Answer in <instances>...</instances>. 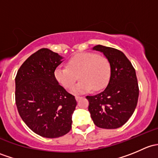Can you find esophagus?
<instances>
[{
  "label": "esophagus",
  "mask_w": 158,
  "mask_h": 158,
  "mask_svg": "<svg viewBox=\"0 0 158 158\" xmlns=\"http://www.w3.org/2000/svg\"><path fill=\"white\" fill-rule=\"evenodd\" d=\"M81 98H82V97H80V96H76V101H79V100Z\"/></svg>",
  "instance_id": "esophagus-1"
}]
</instances>
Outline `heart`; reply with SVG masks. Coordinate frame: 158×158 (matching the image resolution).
<instances>
[{
    "mask_svg": "<svg viewBox=\"0 0 158 158\" xmlns=\"http://www.w3.org/2000/svg\"><path fill=\"white\" fill-rule=\"evenodd\" d=\"M111 67L106 57L95 52L76 54L66 62V67H57L54 71L56 80L64 88L70 89L78 79L81 80L73 87V93H84L91 90L102 89L110 78Z\"/></svg>",
    "mask_w": 158,
    "mask_h": 158,
    "instance_id": "heart-1",
    "label": "heart"
}]
</instances>
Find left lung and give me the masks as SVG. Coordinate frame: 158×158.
I'll use <instances>...</instances> for the list:
<instances>
[{
    "instance_id": "1",
    "label": "left lung",
    "mask_w": 158,
    "mask_h": 158,
    "mask_svg": "<svg viewBox=\"0 0 158 158\" xmlns=\"http://www.w3.org/2000/svg\"><path fill=\"white\" fill-rule=\"evenodd\" d=\"M93 49L103 52L108 59L111 76L102 92L86 96L91 118L98 128H120L133 114L138 103L139 88L135 69L118 49L102 45L95 46Z\"/></svg>"
}]
</instances>
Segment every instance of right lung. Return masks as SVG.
I'll use <instances>...</instances> for the list:
<instances>
[{
	"instance_id": "right-lung-1",
	"label": "right lung",
	"mask_w": 158,
	"mask_h": 158,
	"mask_svg": "<svg viewBox=\"0 0 158 158\" xmlns=\"http://www.w3.org/2000/svg\"><path fill=\"white\" fill-rule=\"evenodd\" d=\"M62 59L50 49H39L21 65L15 78V102L19 114L30 130L44 138H59L67 134L77 105L74 95L54 77Z\"/></svg>"
}]
</instances>
